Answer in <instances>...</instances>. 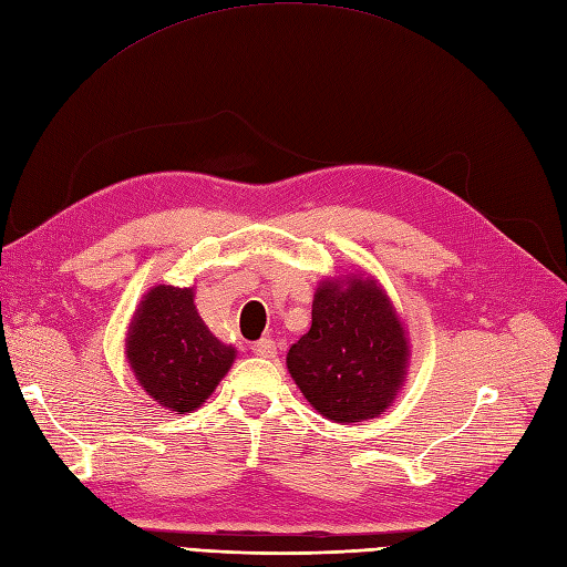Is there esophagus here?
Here are the masks:
<instances>
[{"mask_svg":"<svg viewBox=\"0 0 567 567\" xmlns=\"http://www.w3.org/2000/svg\"><path fill=\"white\" fill-rule=\"evenodd\" d=\"M251 351L257 353V355H261V358H272L278 353V346H276V341L272 339H259V341H254V346H251Z\"/></svg>","mask_w":567,"mask_h":567,"instance_id":"1","label":"esophagus"}]
</instances>
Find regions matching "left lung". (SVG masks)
<instances>
[{"mask_svg":"<svg viewBox=\"0 0 567 567\" xmlns=\"http://www.w3.org/2000/svg\"><path fill=\"white\" fill-rule=\"evenodd\" d=\"M408 360V332L386 291L370 276H349L316 289L313 322L289 349L287 370L322 416L353 424L386 412Z\"/></svg>","mask_w":567,"mask_h":567,"instance_id":"8db88e82","label":"left lung"}]
</instances>
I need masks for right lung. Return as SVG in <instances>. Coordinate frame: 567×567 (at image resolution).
<instances>
[{"label": "right lung", "instance_id": "1", "mask_svg": "<svg viewBox=\"0 0 567 567\" xmlns=\"http://www.w3.org/2000/svg\"><path fill=\"white\" fill-rule=\"evenodd\" d=\"M193 299V287L157 285L126 332V360L141 389L178 414L203 405L235 360L233 346L209 332Z\"/></svg>", "mask_w": 567, "mask_h": 567}]
</instances>
